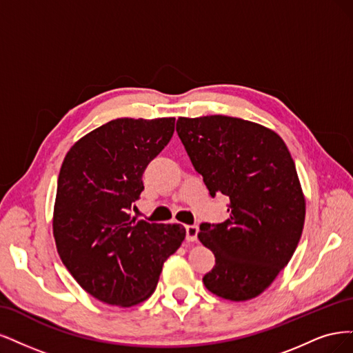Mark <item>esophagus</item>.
I'll use <instances>...</instances> for the list:
<instances>
[{
	"instance_id": "esophagus-1",
	"label": "esophagus",
	"mask_w": 353,
	"mask_h": 353,
	"mask_svg": "<svg viewBox=\"0 0 353 353\" xmlns=\"http://www.w3.org/2000/svg\"><path fill=\"white\" fill-rule=\"evenodd\" d=\"M199 229L198 225H186V241L188 242H195L198 239Z\"/></svg>"
}]
</instances>
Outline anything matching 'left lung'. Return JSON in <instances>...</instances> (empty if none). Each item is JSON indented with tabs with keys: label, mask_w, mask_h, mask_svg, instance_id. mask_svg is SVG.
I'll return each mask as SVG.
<instances>
[{
	"label": "left lung",
	"mask_w": 353,
	"mask_h": 353,
	"mask_svg": "<svg viewBox=\"0 0 353 353\" xmlns=\"http://www.w3.org/2000/svg\"><path fill=\"white\" fill-rule=\"evenodd\" d=\"M176 130L210 195L230 199L224 223L199 225L215 256L203 284L229 301L256 298L302 236L305 198L288 146L272 130L227 116L179 117Z\"/></svg>",
	"instance_id": "8db88e82"
}]
</instances>
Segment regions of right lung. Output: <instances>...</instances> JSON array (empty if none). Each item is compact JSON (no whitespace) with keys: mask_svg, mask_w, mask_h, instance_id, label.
I'll return each mask as SVG.
<instances>
[{"mask_svg":"<svg viewBox=\"0 0 353 353\" xmlns=\"http://www.w3.org/2000/svg\"><path fill=\"white\" fill-rule=\"evenodd\" d=\"M174 120H111L64 158L52 221L57 251L101 302L128 308L150 298L164 261L186 236L181 224H151L130 214L145 168L172 139Z\"/></svg>","mask_w":353,"mask_h":353,"instance_id":"add662e5","label":"right lung"}]
</instances>
